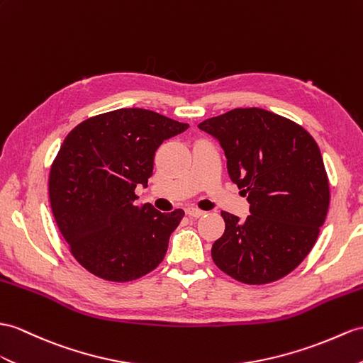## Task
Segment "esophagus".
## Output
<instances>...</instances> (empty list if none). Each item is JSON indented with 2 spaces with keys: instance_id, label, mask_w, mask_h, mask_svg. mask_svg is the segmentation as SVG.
<instances>
[{
  "instance_id": "esophagus-1",
  "label": "esophagus",
  "mask_w": 363,
  "mask_h": 363,
  "mask_svg": "<svg viewBox=\"0 0 363 363\" xmlns=\"http://www.w3.org/2000/svg\"><path fill=\"white\" fill-rule=\"evenodd\" d=\"M186 214H188L189 217H192V218H199V217H201L203 214H205V212L197 209V208H188V209H186Z\"/></svg>"
}]
</instances>
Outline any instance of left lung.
<instances>
[{
  "instance_id": "8db88e82",
  "label": "left lung",
  "mask_w": 363,
  "mask_h": 363,
  "mask_svg": "<svg viewBox=\"0 0 363 363\" xmlns=\"http://www.w3.org/2000/svg\"><path fill=\"white\" fill-rule=\"evenodd\" d=\"M228 158L229 179L248 196L245 220L222 211L225 233L211 255L228 276L271 284L313 250L330 206V184L315 140L285 117L238 108L201 121Z\"/></svg>"
}]
</instances>
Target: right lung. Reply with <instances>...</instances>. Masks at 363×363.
<instances>
[{
    "instance_id": "obj_1",
    "label": "right lung",
    "mask_w": 363,
    "mask_h": 363,
    "mask_svg": "<svg viewBox=\"0 0 363 363\" xmlns=\"http://www.w3.org/2000/svg\"><path fill=\"white\" fill-rule=\"evenodd\" d=\"M189 128L152 111L125 108L87 118L69 132L49 174V199L75 260L94 276L130 281L164 259L184 212L137 206L155 151Z\"/></svg>"
}]
</instances>
